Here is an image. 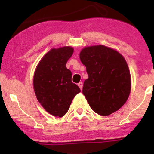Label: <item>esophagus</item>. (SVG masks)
<instances>
[{
  "label": "esophagus",
  "mask_w": 154,
  "mask_h": 154,
  "mask_svg": "<svg viewBox=\"0 0 154 154\" xmlns=\"http://www.w3.org/2000/svg\"><path fill=\"white\" fill-rule=\"evenodd\" d=\"M78 86H79V88H80V90H82V87H83V83H82V82H79L78 83Z\"/></svg>",
  "instance_id": "34e87169"
}]
</instances>
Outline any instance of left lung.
I'll return each mask as SVG.
<instances>
[{"label":"left lung","mask_w":154,"mask_h":154,"mask_svg":"<svg viewBox=\"0 0 154 154\" xmlns=\"http://www.w3.org/2000/svg\"><path fill=\"white\" fill-rule=\"evenodd\" d=\"M79 59L88 75L82 93L92 110L102 116L119 110L131 90L130 70L123 56L110 48L96 45L83 48Z\"/></svg>","instance_id":"left-lung-1"}]
</instances>
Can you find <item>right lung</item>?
<instances>
[{
    "instance_id": "add662e5",
    "label": "right lung",
    "mask_w": 154,
    "mask_h": 154,
    "mask_svg": "<svg viewBox=\"0 0 154 154\" xmlns=\"http://www.w3.org/2000/svg\"><path fill=\"white\" fill-rule=\"evenodd\" d=\"M73 52L72 47L51 49L35 70V93L40 103L53 116L64 115L74 97L80 92L78 86L72 82V72L66 67Z\"/></svg>"
}]
</instances>
